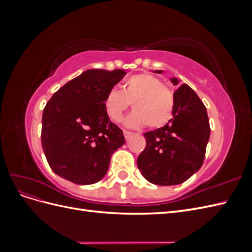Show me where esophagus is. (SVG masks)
Here are the masks:
<instances>
[{"label":"esophagus","mask_w":252,"mask_h":252,"mask_svg":"<svg viewBox=\"0 0 252 252\" xmlns=\"http://www.w3.org/2000/svg\"><path fill=\"white\" fill-rule=\"evenodd\" d=\"M123 133H124V136H125V139H128L129 136L130 135H132V132L131 131H127V130H124L123 131Z\"/></svg>","instance_id":"obj_1"}]
</instances>
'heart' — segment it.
<instances>
[{
	"label": "heart",
	"instance_id": "obj_1",
	"mask_svg": "<svg viewBox=\"0 0 252 252\" xmlns=\"http://www.w3.org/2000/svg\"><path fill=\"white\" fill-rule=\"evenodd\" d=\"M134 110L125 120L131 128L149 124L151 128L162 127L169 122L173 112V95L161 80L150 73H138L125 80L122 90L111 89L104 98V107L114 122L123 119L125 111Z\"/></svg>",
	"mask_w": 252,
	"mask_h": 252
}]
</instances>
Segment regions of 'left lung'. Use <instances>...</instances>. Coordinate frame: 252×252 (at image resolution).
I'll return each instance as SVG.
<instances>
[{"label":"left lung","mask_w":252,"mask_h":252,"mask_svg":"<svg viewBox=\"0 0 252 252\" xmlns=\"http://www.w3.org/2000/svg\"><path fill=\"white\" fill-rule=\"evenodd\" d=\"M171 83L177 86L179 80L172 78ZM173 101L172 119L165 126L144 133L146 147L138 158L143 177L156 185L181 184L199 170L210 136L207 110L187 84L175 91Z\"/></svg>","instance_id":"obj_1"}]
</instances>
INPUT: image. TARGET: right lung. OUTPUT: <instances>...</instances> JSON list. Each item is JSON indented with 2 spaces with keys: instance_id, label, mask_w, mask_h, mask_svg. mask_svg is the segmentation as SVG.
Wrapping results in <instances>:
<instances>
[{
  "instance_id": "add662e5",
  "label": "right lung",
  "mask_w": 252,
  "mask_h": 252,
  "mask_svg": "<svg viewBox=\"0 0 252 252\" xmlns=\"http://www.w3.org/2000/svg\"><path fill=\"white\" fill-rule=\"evenodd\" d=\"M122 69H89L51 96L42 117V147L52 171L74 184L90 185L107 172L123 131L104 107L109 90L125 77Z\"/></svg>"
}]
</instances>
